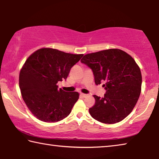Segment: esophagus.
Returning <instances> with one entry per match:
<instances>
[{
  "mask_svg": "<svg viewBox=\"0 0 159 159\" xmlns=\"http://www.w3.org/2000/svg\"><path fill=\"white\" fill-rule=\"evenodd\" d=\"M80 95H81L83 98H85V97H87L88 95H86V94H83V93H81L80 94Z\"/></svg>",
  "mask_w": 159,
  "mask_h": 159,
  "instance_id": "34e87169",
  "label": "esophagus"
}]
</instances>
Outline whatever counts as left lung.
I'll return each mask as SVG.
<instances>
[{
    "instance_id": "obj_1",
    "label": "left lung",
    "mask_w": 159,
    "mask_h": 159,
    "mask_svg": "<svg viewBox=\"0 0 159 159\" xmlns=\"http://www.w3.org/2000/svg\"><path fill=\"white\" fill-rule=\"evenodd\" d=\"M92 69L95 83L103 86L104 98L93 95L95 104L89 109L93 118L113 124L130 114L141 93L140 69L130 55L119 49L87 54L80 60Z\"/></svg>"
}]
</instances>
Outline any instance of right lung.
Listing matches in <instances>:
<instances>
[{"label":"right lung","mask_w":159,"mask_h":159,"mask_svg":"<svg viewBox=\"0 0 159 159\" xmlns=\"http://www.w3.org/2000/svg\"><path fill=\"white\" fill-rule=\"evenodd\" d=\"M83 56L45 48L26 60L20 71L19 85L24 101L38 119L54 123L71 113L79 94L59 89L57 83L66 79L71 67Z\"/></svg>","instance_id":"obj_1"}]
</instances>
